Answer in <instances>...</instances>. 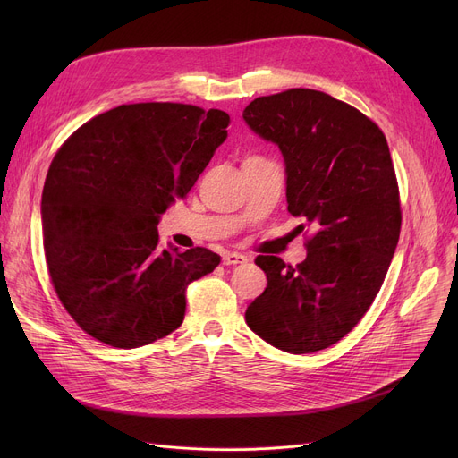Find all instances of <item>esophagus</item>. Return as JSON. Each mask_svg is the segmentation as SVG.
<instances>
[{
	"label": "esophagus",
	"instance_id": "esophagus-1",
	"mask_svg": "<svg viewBox=\"0 0 458 458\" xmlns=\"http://www.w3.org/2000/svg\"><path fill=\"white\" fill-rule=\"evenodd\" d=\"M225 266H239V263H247V256L239 254V252H226L223 256Z\"/></svg>",
	"mask_w": 458,
	"mask_h": 458
}]
</instances>
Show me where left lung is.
Masks as SVG:
<instances>
[{
	"label": "left lung",
	"instance_id": "1",
	"mask_svg": "<svg viewBox=\"0 0 458 458\" xmlns=\"http://www.w3.org/2000/svg\"><path fill=\"white\" fill-rule=\"evenodd\" d=\"M243 118L280 148L287 211L316 232L297 267L276 256L256 258L267 287L249 304L247 325L285 352L327 349L364 318L399 242L386 137L358 109L311 89L259 96Z\"/></svg>",
	"mask_w": 458,
	"mask_h": 458
}]
</instances>
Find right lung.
I'll return each instance as SVG.
<instances>
[{
  "instance_id": "add662e5",
  "label": "right lung",
  "mask_w": 458,
  "mask_h": 458,
  "mask_svg": "<svg viewBox=\"0 0 458 458\" xmlns=\"http://www.w3.org/2000/svg\"><path fill=\"white\" fill-rule=\"evenodd\" d=\"M221 109L148 102L89 120L55 154L42 191L47 271L87 334L118 349L176 330L185 290L221 256L161 249L157 225L228 137Z\"/></svg>"
}]
</instances>
